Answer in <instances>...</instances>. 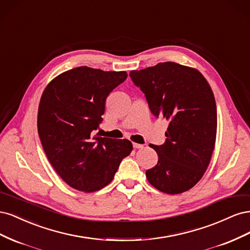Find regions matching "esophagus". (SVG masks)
<instances>
[{"instance_id": "1", "label": "esophagus", "mask_w": 250, "mask_h": 250, "mask_svg": "<svg viewBox=\"0 0 250 250\" xmlns=\"http://www.w3.org/2000/svg\"><path fill=\"white\" fill-rule=\"evenodd\" d=\"M132 145H133V148L135 149H142L144 147V145H141V144H137V143H133Z\"/></svg>"}]
</instances>
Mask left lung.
Masks as SVG:
<instances>
[{
  "label": "left lung",
  "instance_id": "1",
  "mask_svg": "<svg viewBox=\"0 0 250 250\" xmlns=\"http://www.w3.org/2000/svg\"><path fill=\"white\" fill-rule=\"evenodd\" d=\"M129 76L145 94L152 115L169 121L166 142L149 145L158 162L146 171L148 181L171 195L190 190L203 176L215 147L213 90L199 71L171 62L131 71Z\"/></svg>",
  "mask_w": 250,
  "mask_h": 250
}]
</instances>
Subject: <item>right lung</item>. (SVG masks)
I'll return each instance as SVG.
<instances>
[{"label":"right lung","instance_id":"obj_1","mask_svg":"<svg viewBox=\"0 0 250 250\" xmlns=\"http://www.w3.org/2000/svg\"><path fill=\"white\" fill-rule=\"evenodd\" d=\"M126 78V72L79 66L58 75L43 90L37 115L42 148L58 175L78 191L107 186L132 151L128 140L93 135L107 96Z\"/></svg>","mask_w":250,"mask_h":250}]
</instances>
